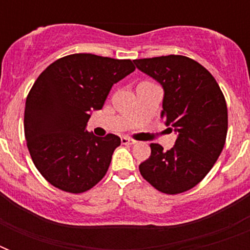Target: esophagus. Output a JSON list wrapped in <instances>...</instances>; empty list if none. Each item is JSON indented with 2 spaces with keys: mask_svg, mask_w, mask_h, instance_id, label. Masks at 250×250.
Instances as JSON below:
<instances>
[{
  "mask_svg": "<svg viewBox=\"0 0 250 250\" xmlns=\"http://www.w3.org/2000/svg\"><path fill=\"white\" fill-rule=\"evenodd\" d=\"M136 143L135 140L132 139H129V137H122V144H125V145H133Z\"/></svg>",
  "mask_w": 250,
  "mask_h": 250,
  "instance_id": "obj_1",
  "label": "esophagus"
}]
</instances>
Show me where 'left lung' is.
I'll return each instance as SVG.
<instances>
[{"instance_id": "left-lung-1", "label": "left lung", "mask_w": 250, "mask_h": 250, "mask_svg": "<svg viewBox=\"0 0 250 250\" xmlns=\"http://www.w3.org/2000/svg\"><path fill=\"white\" fill-rule=\"evenodd\" d=\"M141 72L164 88L165 125L176 141L165 152L150 144V157L139 166L143 178L156 189L176 194L205 178L225 146L229 117L225 96L204 66L184 56L133 61Z\"/></svg>"}]
</instances>
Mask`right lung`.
<instances>
[{
  "label": "right lung",
  "mask_w": 250,
  "mask_h": 250,
  "mask_svg": "<svg viewBox=\"0 0 250 250\" xmlns=\"http://www.w3.org/2000/svg\"><path fill=\"white\" fill-rule=\"evenodd\" d=\"M133 71L132 61L79 53L37 78L25 101L24 135L33 164L52 186L82 193L105 176L121 139L94 136L86 123L111 86Z\"/></svg>",
  "instance_id": "obj_1"
}]
</instances>
